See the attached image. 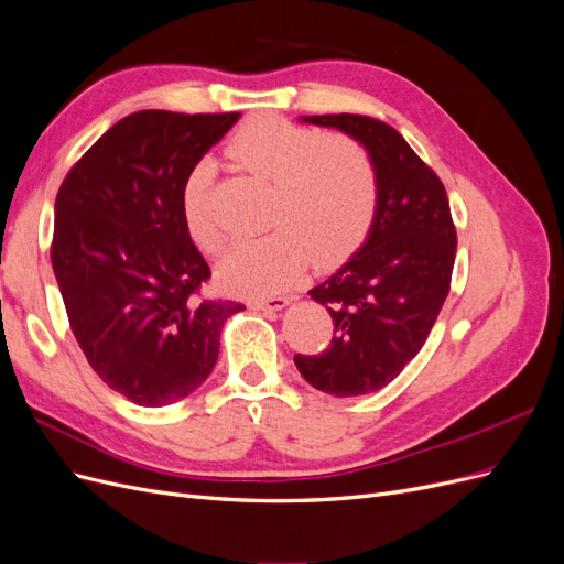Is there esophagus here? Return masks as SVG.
Wrapping results in <instances>:
<instances>
[{
    "label": "esophagus",
    "mask_w": 564,
    "mask_h": 564,
    "mask_svg": "<svg viewBox=\"0 0 564 564\" xmlns=\"http://www.w3.org/2000/svg\"><path fill=\"white\" fill-rule=\"evenodd\" d=\"M289 303H292V299H286V296H268V299L249 301V308L251 311H282Z\"/></svg>",
    "instance_id": "1"
}]
</instances>
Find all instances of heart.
<instances>
[{
  "mask_svg": "<svg viewBox=\"0 0 564 564\" xmlns=\"http://www.w3.org/2000/svg\"><path fill=\"white\" fill-rule=\"evenodd\" d=\"M242 172L268 181L263 220L268 232L237 245L216 268L232 296L259 299L294 284L315 265L344 261L365 242L377 216L379 181L367 152L346 135L259 117L242 124L226 145ZM212 164L197 162L181 185V218L191 242L218 253L226 235L209 212Z\"/></svg>",
  "mask_w": 564,
  "mask_h": 564,
  "instance_id": "1",
  "label": "heart"
}]
</instances>
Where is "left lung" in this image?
<instances>
[{
  "label": "left lung",
  "mask_w": 564,
  "mask_h": 564,
  "mask_svg": "<svg viewBox=\"0 0 564 564\" xmlns=\"http://www.w3.org/2000/svg\"><path fill=\"white\" fill-rule=\"evenodd\" d=\"M360 143L379 181L377 216L362 247L311 289L334 319L319 355H296L301 377L336 398L381 390L414 360L449 294L456 230L445 185L402 135L362 115L299 117Z\"/></svg>",
  "instance_id": "1"
}]
</instances>
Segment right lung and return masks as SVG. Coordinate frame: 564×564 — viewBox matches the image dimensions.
Here are the masks:
<instances>
[{
    "mask_svg": "<svg viewBox=\"0 0 564 564\" xmlns=\"http://www.w3.org/2000/svg\"><path fill=\"white\" fill-rule=\"evenodd\" d=\"M240 112L141 110L84 152L56 197L54 265L70 329L106 386L139 406H164L212 373L220 332L245 311L199 301L209 265L181 218L187 169Z\"/></svg>",
    "mask_w": 564,
    "mask_h": 564,
    "instance_id": "1",
    "label": "right lung"
}]
</instances>
